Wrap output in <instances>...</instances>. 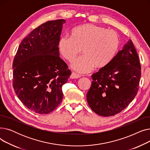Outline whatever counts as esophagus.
I'll use <instances>...</instances> for the list:
<instances>
[{"label": "esophagus", "mask_w": 150, "mask_h": 150, "mask_svg": "<svg viewBox=\"0 0 150 150\" xmlns=\"http://www.w3.org/2000/svg\"><path fill=\"white\" fill-rule=\"evenodd\" d=\"M81 77V75L78 74L76 73H75V72H72V74H71L70 75V78H72V79H75V78H79Z\"/></svg>", "instance_id": "34e87169"}]
</instances>
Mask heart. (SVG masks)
Masks as SVG:
<instances>
[{
	"instance_id": "obj_1",
	"label": "heart",
	"mask_w": 150,
	"mask_h": 150,
	"mask_svg": "<svg viewBox=\"0 0 150 150\" xmlns=\"http://www.w3.org/2000/svg\"><path fill=\"white\" fill-rule=\"evenodd\" d=\"M120 38L115 31L93 24L73 28L70 37H61L58 48L63 58L72 62L81 52L83 54L71 67L78 72L91 71L95 66L103 68L112 61L119 50Z\"/></svg>"
}]
</instances>
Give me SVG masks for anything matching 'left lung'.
Returning a JSON list of instances; mask_svg holds the SVG:
<instances>
[{"label":"left lung","mask_w":150,"mask_h":150,"mask_svg":"<svg viewBox=\"0 0 150 150\" xmlns=\"http://www.w3.org/2000/svg\"><path fill=\"white\" fill-rule=\"evenodd\" d=\"M140 77L138 54L129 39L108 65L92 75L86 96L89 106L103 117L120 112L137 95Z\"/></svg>","instance_id":"left-lung-1"}]
</instances>
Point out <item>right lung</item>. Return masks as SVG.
Instances as JSON below:
<instances>
[{
    "label": "right lung",
    "mask_w": 150,
    "mask_h": 150,
    "mask_svg": "<svg viewBox=\"0 0 150 150\" xmlns=\"http://www.w3.org/2000/svg\"><path fill=\"white\" fill-rule=\"evenodd\" d=\"M65 23L50 21L34 29L22 41L13 60L14 90L23 105L39 114H49L60 104L62 86L71 74L58 48Z\"/></svg>",
    "instance_id": "obj_1"
}]
</instances>
